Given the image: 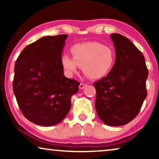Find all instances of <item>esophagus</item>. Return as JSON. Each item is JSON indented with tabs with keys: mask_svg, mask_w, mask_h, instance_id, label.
Returning a JSON list of instances; mask_svg holds the SVG:
<instances>
[{
	"mask_svg": "<svg viewBox=\"0 0 159 159\" xmlns=\"http://www.w3.org/2000/svg\"><path fill=\"white\" fill-rule=\"evenodd\" d=\"M88 85V84H84V83H80V86H79V88H80V89H84V88H85V87Z\"/></svg>",
	"mask_w": 159,
	"mask_h": 159,
	"instance_id": "esophagus-1",
	"label": "esophagus"
}]
</instances>
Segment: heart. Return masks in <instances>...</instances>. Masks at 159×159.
I'll return each mask as SVG.
<instances>
[{
    "instance_id": "b5f03b06",
    "label": "heart",
    "mask_w": 159,
    "mask_h": 159,
    "mask_svg": "<svg viewBox=\"0 0 159 159\" xmlns=\"http://www.w3.org/2000/svg\"><path fill=\"white\" fill-rule=\"evenodd\" d=\"M73 58L63 55L61 66L67 75L72 76L82 66L83 72L91 79H101L111 71L116 61L114 51L98 42H85L72 45Z\"/></svg>"
}]
</instances>
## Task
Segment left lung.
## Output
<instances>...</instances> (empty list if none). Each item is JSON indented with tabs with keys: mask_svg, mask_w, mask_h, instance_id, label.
<instances>
[{
	"mask_svg": "<svg viewBox=\"0 0 159 159\" xmlns=\"http://www.w3.org/2000/svg\"><path fill=\"white\" fill-rule=\"evenodd\" d=\"M116 61L106 77L93 83L96 90L95 110L104 124L125 125L135 118L147 96L148 76L145 58L126 37L111 34Z\"/></svg>",
	"mask_w": 159,
	"mask_h": 159,
	"instance_id": "1",
	"label": "left lung"
}]
</instances>
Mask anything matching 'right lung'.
I'll use <instances>...</instances> for the list:
<instances>
[{
	"label": "right lung",
	"instance_id": "1",
	"mask_svg": "<svg viewBox=\"0 0 159 159\" xmlns=\"http://www.w3.org/2000/svg\"><path fill=\"white\" fill-rule=\"evenodd\" d=\"M67 34L45 36L28 45L14 66L13 90L21 113L38 125L63 121L80 83L64 75L62 50Z\"/></svg>",
	"mask_w": 159,
	"mask_h": 159
}]
</instances>
